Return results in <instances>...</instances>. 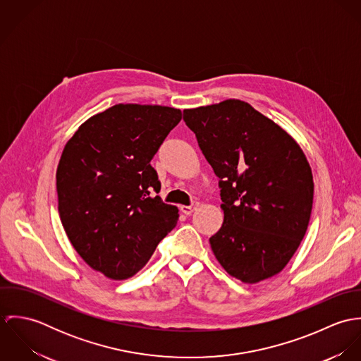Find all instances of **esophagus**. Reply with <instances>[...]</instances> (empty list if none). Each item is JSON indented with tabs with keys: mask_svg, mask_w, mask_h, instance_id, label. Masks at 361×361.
Wrapping results in <instances>:
<instances>
[{
	"mask_svg": "<svg viewBox=\"0 0 361 361\" xmlns=\"http://www.w3.org/2000/svg\"><path fill=\"white\" fill-rule=\"evenodd\" d=\"M197 207H199V203H193L192 206H182L180 207V211L183 212V214H186V215H190L195 209H197Z\"/></svg>",
	"mask_w": 361,
	"mask_h": 361,
	"instance_id": "obj_1",
	"label": "esophagus"
}]
</instances>
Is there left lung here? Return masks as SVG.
Returning a JSON list of instances; mask_svg holds the SVG:
<instances>
[{
	"label": "left lung",
	"instance_id": "left-lung-1",
	"mask_svg": "<svg viewBox=\"0 0 361 361\" xmlns=\"http://www.w3.org/2000/svg\"><path fill=\"white\" fill-rule=\"evenodd\" d=\"M183 121L219 179L224 222L209 238L214 256L245 283L279 274L300 246L312 209L303 150L242 100L185 109Z\"/></svg>",
	"mask_w": 361,
	"mask_h": 361
}]
</instances>
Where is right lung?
Returning <instances> with one entry per match:
<instances>
[{
	"mask_svg": "<svg viewBox=\"0 0 361 361\" xmlns=\"http://www.w3.org/2000/svg\"><path fill=\"white\" fill-rule=\"evenodd\" d=\"M182 112L116 104L90 116L68 140L56 168L58 211L73 249L114 281L137 274L176 226L152 158Z\"/></svg>",
	"mask_w": 361,
	"mask_h": 361,
	"instance_id": "add662e5",
	"label": "right lung"
}]
</instances>
